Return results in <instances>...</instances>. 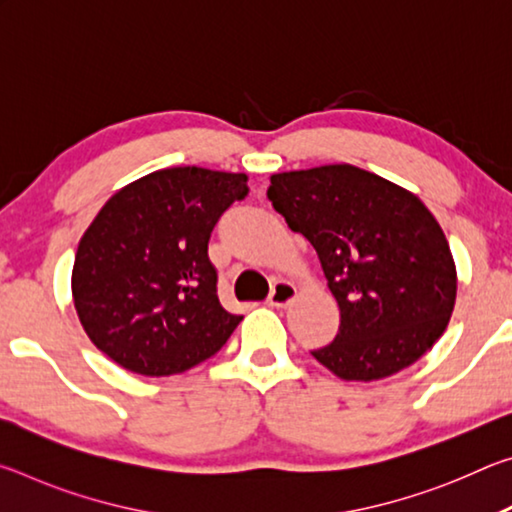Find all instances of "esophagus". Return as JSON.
<instances>
[{
    "instance_id": "1",
    "label": "esophagus",
    "mask_w": 512,
    "mask_h": 512,
    "mask_svg": "<svg viewBox=\"0 0 512 512\" xmlns=\"http://www.w3.org/2000/svg\"><path fill=\"white\" fill-rule=\"evenodd\" d=\"M296 298V287L291 282L277 280L271 287V296H268V305L271 307H287L289 302Z\"/></svg>"
}]
</instances>
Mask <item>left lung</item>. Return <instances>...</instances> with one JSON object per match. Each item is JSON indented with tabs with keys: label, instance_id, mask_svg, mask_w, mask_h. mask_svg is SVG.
Returning <instances> with one entry per match:
<instances>
[{
	"label": "left lung",
	"instance_id": "8db88e82",
	"mask_svg": "<svg viewBox=\"0 0 512 512\" xmlns=\"http://www.w3.org/2000/svg\"><path fill=\"white\" fill-rule=\"evenodd\" d=\"M268 201L316 248L339 302V334L311 352L336 377H391L443 336L456 266L418 196L352 164H327L275 173Z\"/></svg>",
	"mask_w": 512,
	"mask_h": 512
}]
</instances>
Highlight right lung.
Wrapping results in <instances>:
<instances>
[{
  "label": "right lung",
  "instance_id": "1",
  "mask_svg": "<svg viewBox=\"0 0 512 512\" xmlns=\"http://www.w3.org/2000/svg\"><path fill=\"white\" fill-rule=\"evenodd\" d=\"M246 173L153 171L110 198L79 241L72 296L85 334L121 368L178 375L219 352L241 316L216 293L207 244L248 196Z\"/></svg>",
  "mask_w": 512,
  "mask_h": 512
}]
</instances>
